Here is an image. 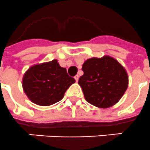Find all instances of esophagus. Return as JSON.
Returning <instances> with one entry per match:
<instances>
[{"label": "esophagus", "mask_w": 150, "mask_h": 150, "mask_svg": "<svg viewBox=\"0 0 150 150\" xmlns=\"http://www.w3.org/2000/svg\"><path fill=\"white\" fill-rule=\"evenodd\" d=\"M74 78H75L76 81L77 82V81H78V80H79V76H78V75H76V76H74Z\"/></svg>", "instance_id": "esophagus-1"}]
</instances>
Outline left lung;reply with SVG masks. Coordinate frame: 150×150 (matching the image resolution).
Masks as SVG:
<instances>
[{
  "mask_svg": "<svg viewBox=\"0 0 150 150\" xmlns=\"http://www.w3.org/2000/svg\"><path fill=\"white\" fill-rule=\"evenodd\" d=\"M78 83L85 100L100 108H107L120 100L129 85V76L122 66L111 56L91 58L83 64Z\"/></svg>",
  "mask_w": 150,
  "mask_h": 150,
  "instance_id": "1",
  "label": "left lung"
}]
</instances>
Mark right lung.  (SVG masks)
I'll list each match as a JSON object with an SVG mask.
<instances>
[{
	"label": "right lung",
	"instance_id": "add662e5",
	"mask_svg": "<svg viewBox=\"0 0 150 150\" xmlns=\"http://www.w3.org/2000/svg\"><path fill=\"white\" fill-rule=\"evenodd\" d=\"M75 79L67 74L56 59L31 67L25 72L22 87L31 101L41 106H49L62 100Z\"/></svg>",
	"mask_w": 150,
	"mask_h": 150
}]
</instances>
